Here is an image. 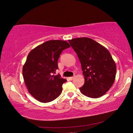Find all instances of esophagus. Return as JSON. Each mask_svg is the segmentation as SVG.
<instances>
[{"label": "esophagus", "instance_id": "1", "mask_svg": "<svg viewBox=\"0 0 133 133\" xmlns=\"http://www.w3.org/2000/svg\"><path fill=\"white\" fill-rule=\"evenodd\" d=\"M74 78V77H69V79L70 80H72Z\"/></svg>", "mask_w": 133, "mask_h": 133}]
</instances>
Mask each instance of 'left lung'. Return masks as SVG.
Listing matches in <instances>:
<instances>
[{
	"label": "left lung",
	"instance_id": "obj_1",
	"mask_svg": "<svg viewBox=\"0 0 133 133\" xmlns=\"http://www.w3.org/2000/svg\"><path fill=\"white\" fill-rule=\"evenodd\" d=\"M79 59L84 84L79 90L90 98H98L109 90L116 75V64L107 49L89 37L69 40Z\"/></svg>",
	"mask_w": 133,
	"mask_h": 133
}]
</instances>
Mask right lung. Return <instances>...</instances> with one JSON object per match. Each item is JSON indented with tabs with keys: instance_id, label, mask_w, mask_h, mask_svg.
<instances>
[{
	"instance_id": "right-lung-1",
	"label": "right lung",
	"mask_w": 133,
	"mask_h": 133,
	"mask_svg": "<svg viewBox=\"0 0 133 133\" xmlns=\"http://www.w3.org/2000/svg\"><path fill=\"white\" fill-rule=\"evenodd\" d=\"M70 47L66 41L49 40L29 53L22 70L23 76L29 93L39 102H50L61 94L62 85L67 80L54 74L58 69L60 54Z\"/></svg>"
}]
</instances>
